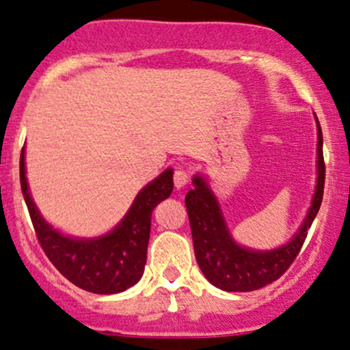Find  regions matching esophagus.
I'll return each mask as SVG.
<instances>
[{
    "label": "esophagus",
    "mask_w": 350,
    "mask_h": 350,
    "mask_svg": "<svg viewBox=\"0 0 350 350\" xmlns=\"http://www.w3.org/2000/svg\"><path fill=\"white\" fill-rule=\"evenodd\" d=\"M172 180H174L176 189L184 187L189 183V172L186 170H183V167H178V170L174 171V176H172Z\"/></svg>",
    "instance_id": "esophagus-1"
}]
</instances>
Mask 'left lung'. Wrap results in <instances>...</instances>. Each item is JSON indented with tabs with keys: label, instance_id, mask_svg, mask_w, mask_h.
I'll return each mask as SVG.
<instances>
[{
	"label": "left lung",
	"instance_id": "1",
	"mask_svg": "<svg viewBox=\"0 0 350 350\" xmlns=\"http://www.w3.org/2000/svg\"><path fill=\"white\" fill-rule=\"evenodd\" d=\"M326 164L323 156V131L317 122V186L306 220L299 232L283 247L271 252H253L240 247L228 234L217 199L200 176L192 179L186 208L191 224L196 260L204 276L224 291H255L283 275L301 252L308 230L319 211L324 194Z\"/></svg>",
	"mask_w": 350,
	"mask_h": 350
}]
</instances>
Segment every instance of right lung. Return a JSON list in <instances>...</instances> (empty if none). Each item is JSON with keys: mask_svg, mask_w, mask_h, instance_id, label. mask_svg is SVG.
<instances>
[{"mask_svg": "<svg viewBox=\"0 0 350 350\" xmlns=\"http://www.w3.org/2000/svg\"><path fill=\"white\" fill-rule=\"evenodd\" d=\"M21 191L36 237L51 263L70 283L97 295L122 293L138 283L146 265L151 215L154 207L172 192V170H166L136 196L128 214L110 234L79 240L54 230L42 219L29 196L24 167V148L19 161Z\"/></svg>", "mask_w": 350, "mask_h": 350, "instance_id": "right-lung-1", "label": "right lung"}]
</instances>
